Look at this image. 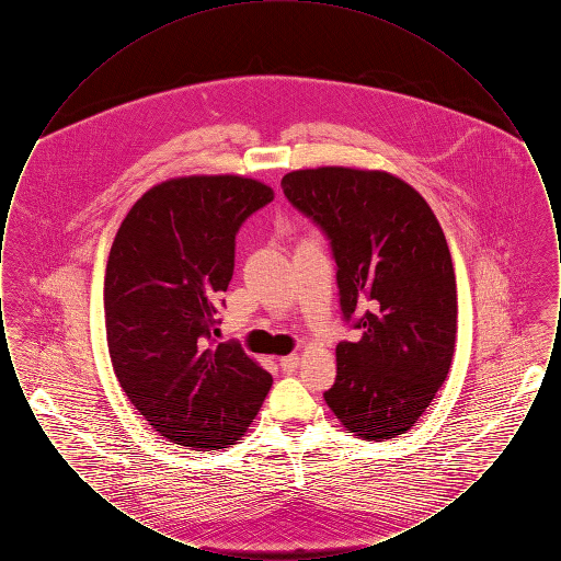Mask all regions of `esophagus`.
<instances>
[{
	"label": "esophagus",
	"mask_w": 561,
	"mask_h": 561,
	"mask_svg": "<svg viewBox=\"0 0 561 561\" xmlns=\"http://www.w3.org/2000/svg\"><path fill=\"white\" fill-rule=\"evenodd\" d=\"M298 364H300V357L293 353V355H286V357H282L279 359V366H282V370L284 373H294L296 368H298Z\"/></svg>",
	"instance_id": "obj_1"
}]
</instances>
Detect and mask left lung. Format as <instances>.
Masks as SVG:
<instances>
[{
	"label": "left lung",
	"mask_w": 561,
	"mask_h": 561,
	"mask_svg": "<svg viewBox=\"0 0 561 561\" xmlns=\"http://www.w3.org/2000/svg\"><path fill=\"white\" fill-rule=\"evenodd\" d=\"M282 188L328 236L343 318L323 400L348 433L382 442L414 427L444 385L456 343V277L446 236L416 188L382 170H294Z\"/></svg>",
	"instance_id": "obj_1"
}]
</instances>
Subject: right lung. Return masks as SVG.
I'll return each mask as SVG.
<instances>
[{"label":"right lung","mask_w":561,"mask_h":561,"mask_svg":"<svg viewBox=\"0 0 561 561\" xmlns=\"http://www.w3.org/2000/svg\"><path fill=\"white\" fill-rule=\"evenodd\" d=\"M268 202L273 188L236 174L170 179L134 204L111 245L113 370L145 421L179 446H233L271 389V374L240 345L213 343L236 236Z\"/></svg>","instance_id":"add662e5"}]
</instances>
